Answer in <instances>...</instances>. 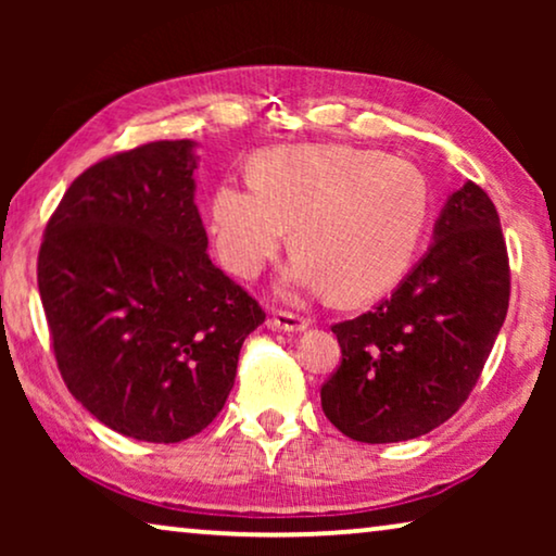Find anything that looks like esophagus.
I'll return each mask as SVG.
<instances>
[{"label": "esophagus", "instance_id": "1", "mask_svg": "<svg viewBox=\"0 0 556 556\" xmlns=\"http://www.w3.org/2000/svg\"><path fill=\"white\" fill-rule=\"evenodd\" d=\"M270 324H273V329L286 331V333H299V331L308 329V318L288 314V311H276L270 318Z\"/></svg>", "mask_w": 556, "mask_h": 556}]
</instances>
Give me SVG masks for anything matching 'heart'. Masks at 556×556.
<instances>
[{
	"instance_id": "1",
	"label": "heart",
	"mask_w": 556,
	"mask_h": 556,
	"mask_svg": "<svg viewBox=\"0 0 556 556\" xmlns=\"http://www.w3.org/2000/svg\"><path fill=\"white\" fill-rule=\"evenodd\" d=\"M430 217V187L413 162L346 143L263 151L253 179L219 181L210 232L227 270L255 278L291 238L286 299L337 288L346 301L384 293L405 276Z\"/></svg>"
}]
</instances>
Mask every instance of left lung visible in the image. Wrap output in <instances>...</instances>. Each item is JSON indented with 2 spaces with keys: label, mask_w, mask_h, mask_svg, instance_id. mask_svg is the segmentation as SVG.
<instances>
[{
  "label": "left lung",
  "mask_w": 556,
  "mask_h": 556,
  "mask_svg": "<svg viewBox=\"0 0 556 556\" xmlns=\"http://www.w3.org/2000/svg\"><path fill=\"white\" fill-rule=\"evenodd\" d=\"M508 278L498 212L466 181L390 299L331 329L344 356L321 387L333 428L359 443H400L458 413L504 326Z\"/></svg>",
  "instance_id": "left-lung-1"
}]
</instances>
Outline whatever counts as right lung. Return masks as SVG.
Masks as SVG:
<instances>
[{
	"label": "right lung",
	"mask_w": 556,
	"mask_h": 556,
	"mask_svg": "<svg viewBox=\"0 0 556 556\" xmlns=\"http://www.w3.org/2000/svg\"><path fill=\"white\" fill-rule=\"evenodd\" d=\"M197 143L103 159L67 189L37 257L58 369L111 430L179 443L225 407L263 308L207 255Z\"/></svg>",
	"instance_id": "right-lung-1"
}]
</instances>
